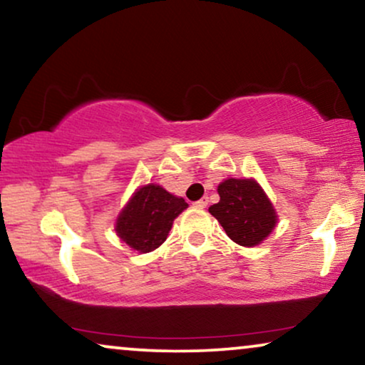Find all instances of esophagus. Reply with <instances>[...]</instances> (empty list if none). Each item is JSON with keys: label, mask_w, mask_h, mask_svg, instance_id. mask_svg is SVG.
<instances>
[{"label": "esophagus", "mask_w": 365, "mask_h": 365, "mask_svg": "<svg viewBox=\"0 0 365 365\" xmlns=\"http://www.w3.org/2000/svg\"><path fill=\"white\" fill-rule=\"evenodd\" d=\"M193 205H195L197 208H205L208 205V198L203 197V198H200V200H197L195 203H193Z\"/></svg>", "instance_id": "34e87169"}]
</instances>
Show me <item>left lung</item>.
<instances>
[{"instance_id":"left-lung-1","label":"left lung","mask_w":365,"mask_h":365,"mask_svg":"<svg viewBox=\"0 0 365 365\" xmlns=\"http://www.w3.org/2000/svg\"><path fill=\"white\" fill-rule=\"evenodd\" d=\"M218 203L208 208L230 239L242 247L262 244L277 223L275 208L254 178H227Z\"/></svg>"}]
</instances>
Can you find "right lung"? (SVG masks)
Returning <instances> with one entry per match:
<instances>
[{"label": "right lung", "mask_w": 365, "mask_h": 365, "mask_svg": "<svg viewBox=\"0 0 365 365\" xmlns=\"http://www.w3.org/2000/svg\"><path fill=\"white\" fill-rule=\"evenodd\" d=\"M188 207L183 198L148 183L138 188L116 218V235L140 254L158 249L167 240L173 220Z\"/></svg>", "instance_id": "obj_1"}]
</instances>
